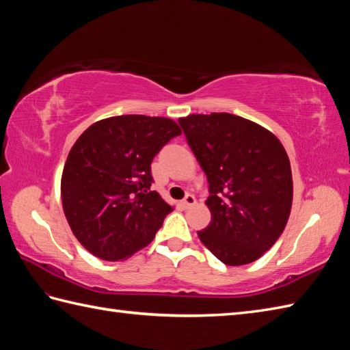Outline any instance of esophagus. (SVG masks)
Here are the masks:
<instances>
[{"label":"esophagus","instance_id":"34e87169","mask_svg":"<svg viewBox=\"0 0 350 350\" xmlns=\"http://www.w3.org/2000/svg\"><path fill=\"white\" fill-rule=\"evenodd\" d=\"M182 204H183L185 207L194 206V204H196V197L192 196V194H187V196H185V198L182 200Z\"/></svg>","mask_w":350,"mask_h":350}]
</instances>
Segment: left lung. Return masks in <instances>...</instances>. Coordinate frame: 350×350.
I'll return each instance as SVG.
<instances>
[{
  "label": "left lung",
  "mask_w": 350,
  "mask_h": 350,
  "mask_svg": "<svg viewBox=\"0 0 350 350\" xmlns=\"http://www.w3.org/2000/svg\"><path fill=\"white\" fill-rule=\"evenodd\" d=\"M179 124L209 183L212 221L200 241L226 265L254 262L277 242L292 209L284 147L262 126L227 113L192 114Z\"/></svg>",
  "instance_id": "1"
}]
</instances>
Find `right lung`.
<instances>
[{
	"mask_svg": "<svg viewBox=\"0 0 350 350\" xmlns=\"http://www.w3.org/2000/svg\"><path fill=\"white\" fill-rule=\"evenodd\" d=\"M182 133L165 117L117 116L92 124L66 161L64 215L85 250L118 262L153 241L173 211L156 191L150 165Z\"/></svg>",
	"mask_w": 350,
	"mask_h": 350,
	"instance_id": "add662e5",
	"label": "right lung"
}]
</instances>
